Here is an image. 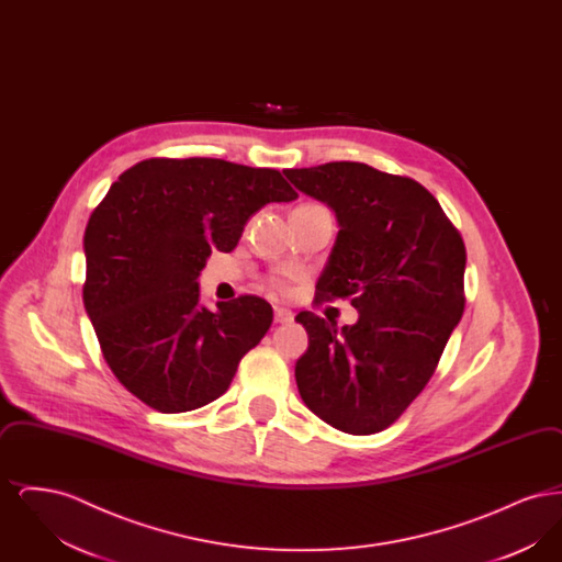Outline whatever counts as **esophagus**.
<instances>
[{
    "label": "esophagus",
    "instance_id": "34e87169",
    "mask_svg": "<svg viewBox=\"0 0 562 562\" xmlns=\"http://www.w3.org/2000/svg\"><path fill=\"white\" fill-rule=\"evenodd\" d=\"M273 321L289 324V322H293V312L286 307H273Z\"/></svg>",
    "mask_w": 562,
    "mask_h": 562
}]
</instances>
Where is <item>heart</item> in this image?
I'll list each match as a JSON object with an SVG mask.
<instances>
[{"instance_id": "heart-1", "label": "heart", "mask_w": 562, "mask_h": 562, "mask_svg": "<svg viewBox=\"0 0 562 562\" xmlns=\"http://www.w3.org/2000/svg\"><path fill=\"white\" fill-rule=\"evenodd\" d=\"M305 206H321V204H305Z\"/></svg>"}]
</instances>
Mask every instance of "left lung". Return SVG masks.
Wrapping results in <instances>:
<instances>
[{"label":"left lung","instance_id":"8db88e82","mask_svg":"<svg viewBox=\"0 0 562 562\" xmlns=\"http://www.w3.org/2000/svg\"><path fill=\"white\" fill-rule=\"evenodd\" d=\"M324 202L339 234L316 301L351 296L358 322L299 312L310 346L294 376L303 402L348 434L392 426L426 387L463 314L465 246L428 189L360 161L284 170Z\"/></svg>","mask_w":562,"mask_h":562}]
</instances>
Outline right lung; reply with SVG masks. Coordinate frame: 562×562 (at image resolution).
<instances>
[{
    "mask_svg": "<svg viewBox=\"0 0 562 562\" xmlns=\"http://www.w3.org/2000/svg\"><path fill=\"white\" fill-rule=\"evenodd\" d=\"M294 191L278 170L214 158L134 164L109 188L83 234V307L109 369L138 401L186 413L227 392L273 310L241 294L200 303L213 248L229 252L246 221Z\"/></svg>",
    "mask_w": 562,
    "mask_h": 562,
    "instance_id": "obj_1",
    "label": "right lung"
}]
</instances>
